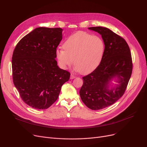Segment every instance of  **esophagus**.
<instances>
[{
    "mask_svg": "<svg viewBox=\"0 0 147 147\" xmlns=\"http://www.w3.org/2000/svg\"><path fill=\"white\" fill-rule=\"evenodd\" d=\"M76 78V77L75 76H74L73 74H71L70 76V79H75Z\"/></svg>",
    "mask_w": 147,
    "mask_h": 147,
    "instance_id": "1",
    "label": "esophagus"
}]
</instances>
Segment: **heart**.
<instances>
[{
  "mask_svg": "<svg viewBox=\"0 0 147 147\" xmlns=\"http://www.w3.org/2000/svg\"><path fill=\"white\" fill-rule=\"evenodd\" d=\"M63 48L56 51L59 65L63 68L69 67L74 61L77 70L82 74H88L95 70L101 63L105 45L100 37L79 32L67 38Z\"/></svg>",
  "mask_w": 147,
  "mask_h": 147,
  "instance_id": "obj_1",
  "label": "heart"
}]
</instances>
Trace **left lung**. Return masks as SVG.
<instances>
[{
  "label": "left lung",
  "mask_w": 147,
  "mask_h": 147,
  "mask_svg": "<svg viewBox=\"0 0 147 147\" xmlns=\"http://www.w3.org/2000/svg\"><path fill=\"white\" fill-rule=\"evenodd\" d=\"M101 35L105 49L101 63L91 73L82 78V101L92 110L109 107L123 95L132 73V59L129 45L122 37L102 27H89ZM118 78L116 88L109 89V82Z\"/></svg>",
  "instance_id": "8db88e82"
}]
</instances>
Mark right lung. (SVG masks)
Here are the masks:
<instances>
[{
    "label": "right lung",
    "mask_w": 147,
    "mask_h": 147,
    "mask_svg": "<svg viewBox=\"0 0 147 147\" xmlns=\"http://www.w3.org/2000/svg\"><path fill=\"white\" fill-rule=\"evenodd\" d=\"M62 31L61 28H37L22 37L13 51V84L22 101L35 109L51 107L70 77L55 60Z\"/></svg>",
    "instance_id": "right-lung-1"
}]
</instances>
